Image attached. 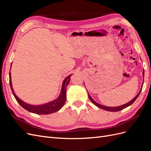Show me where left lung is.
<instances>
[{"instance_id":"left-lung-1","label":"left lung","mask_w":151,"mask_h":151,"mask_svg":"<svg viewBox=\"0 0 151 151\" xmlns=\"http://www.w3.org/2000/svg\"><path fill=\"white\" fill-rule=\"evenodd\" d=\"M142 75H143V77H144V70H143V72H142ZM143 84H144V83H142V87H141V89H140V91H139V93L137 94V96H136L134 98H133L130 101H129V102H128L127 103H126V104H123V105H121V106H116V107H109V106H104V105H102V104H99V103H98L97 102H96L94 100L91 98V96H90V94H89V93H88V96H89V99L91 100V101L94 104H95L96 106H98V108H101V109H104V110H106V111H120V110H122L123 109H124V108H127V107H128V106H130V105L133 103L135 100L137 99V98H138V96H139V94H140V92H141V90H142V86H143Z\"/></svg>"}]
</instances>
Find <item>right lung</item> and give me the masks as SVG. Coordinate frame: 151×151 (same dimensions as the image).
Here are the masks:
<instances>
[{"label":"right lung","mask_w":151,"mask_h":151,"mask_svg":"<svg viewBox=\"0 0 151 151\" xmlns=\"http://www.w3.org/2000/svg\"><path fill=\"white\" fill-rule=\"evenodd\" d=\"M72 75V74L67 76L64 79V81H63L60 94L56 99L53 100L52 101L48 102L47 103H45V104H40V105H33V104H28L24 102L23 101H22L21 99H19L17 96L12 88L11 72H9V84H10V86H11V88L14 96L16 101L19 103V104L22 108L26 109L27 111L33 113L38 114V115H48V114H51L60 110L63 106V104H65L67 99V98H66L67 86H68V83H69L70 77Z\"/></svg>","instance_id":"add662e5"}]
</instances>
